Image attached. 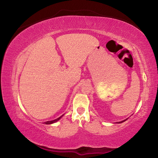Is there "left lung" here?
I'll return each instance as SVG.
<instances>
[{"mask_svg":"<svg viewBox=\"0 0 158 158\" xmlns=\"http://www.w3.org/2000/svg\"><path fill=\"white\" fill-rule=\"evenodd\" d=\"M126 120H127V119H125V120H124V121H121V122H117V123H121L125 121H126Z\"/></svg>","mask_w":158,"mask_h":158,"instance_id":"obj_1","label":"left lung"}]
</instances>
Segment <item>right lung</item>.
<instances>
[{
  "label": "right lung",
  "mask_w": 158,
  "mask_h": 158,
  "mask_svg": "<svg viewBox=\"0 0 158 158\" xmlns=\"http://www.w3.org/2000/svg\"><path fill=\"white\" fill-rule=\"evenodd\" d=\"M63 116H60L59 118H56V119H55V120H53V121H47V122H45L44 123L45 124H52V123H56V122H57L58 120H59L61 117H62Z\"/></svg>",
  "instance_id": "1"
}]
</instances>
